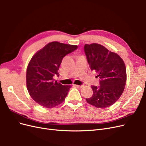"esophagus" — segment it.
<instances>
[{"label":"esophagus","instance_id":"1","mask_svg":"<svg viewBox=\"0 0 146 146\" xmlns=\"http://www.w3.org/2000/svg\"><path fill=\"white\" fill-rule=\"evenodd\" d=\"M76 86L78 88H82L84 87V85H76Z\"/></svg>","mask_w":146,"mask_h":146}]
</instances>
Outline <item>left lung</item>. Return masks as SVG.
<instances>
[{
	"label": "left lung",
	"mask_w": 146,
	"mask_h": 146,
	"mask_svg": "<svg viewBox=\"0 0 146 146\" xmlns=\"http://www.w3.org/2000/svg\"><path fill=\"white\" fill-rule=\"evenodd\" d=\"M84 50L91 70H95L100 79L99 86H91L93 94L86 100L98 108L108 107L116 102L124 90L127 80L125 63L116 53L99 44H86Z\"/></svg>",
	"instance_id": "obj_1"
}]
</instances>
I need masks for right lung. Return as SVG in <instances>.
Returning <instances> with one entry per match:
<instances>
[{"label": "right lung", "instance_id": "right-lung-1", "mask_svg": "<svg viewBox=\"0 0 146 146\" xmlns=\"http://www.w3.org/2000/svg\"><path fill=\"white\" fill-rule=\"evenodd\" d=\"M76 48V45L53 41L32 56L27 68L26 85L30 96L37 104L51 108L64 102L71 86L61 85L54 77L58 76L63 58Z\"/></svg>", "mask_w": 146, "mask_h": 146}]
</instances>
